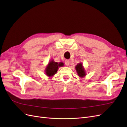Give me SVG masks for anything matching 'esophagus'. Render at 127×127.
I'll use <instances>...</instances> for the list:
<instances>
[{
	"label": "esophagus",
	"mask_w": 127,
	"mask_h": 127,
	"mask_svg": "<svg viewBox=\"0 0 127 127\" xmlns=\"http://www.w3.org/2000/svg\"><path fill=\"white\" fill-rule=\"evenodd\" d=\"M65 64H66V66H68L69 65V64H70V62H69V61L68 60H67L65 61Z\"/></svg>",
	"instance_id": "obj_1"
}]
</instances>
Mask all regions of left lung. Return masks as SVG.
Here are the masks:
<instances>
[{
	"label": "left lung",
	"instance_id": "obj_1",
	"mask_svg": "<svg viewBox=\"0 0 127 127\" xmlns=\"http://www.w3.org/2000/svg\"><path fill=\"white\" fill-rule=\"evenodd\" d=\"M76 70L78 73V76L80 77H84L85 76V72L81 63L78 64L76 66Z\"/></svg>",
	"mask_w": 127,
	"mask_h": 127
}]
</instances>
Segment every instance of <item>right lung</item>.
I'll return each instance as SVG.
<instances>
[{"label":"right lung","mask_w":127,"mask_h":127,"mask_svg":"<svg viewBox=\"0 0 127 127\" xmlns=\"http://www.w3.org/2000/svg\"><path fill=\"white\" fill-rule=\"evenodd\" d=\"M61 63L58 64V63L55 62L53 60L51 61L48 64L45 69L46 75L49 76H52L57 72L59 67L61 66Z\"/></svg>","instance_id":"right-lung-1"}]
</instances>
